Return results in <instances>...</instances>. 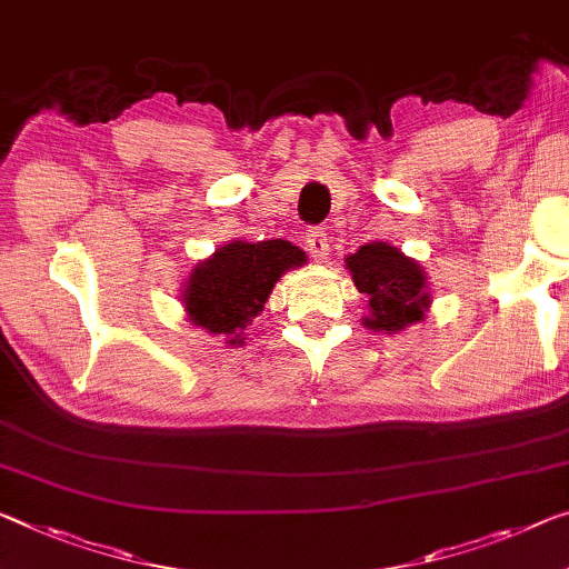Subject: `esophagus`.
<instances>
[{
  "instance_id": "1",
  "label": "esophagus",
  "mask_w": 569,
  "mask_h": 569,
  "mask_svg": "<svg viewBox=\"0 0 569 569\" xmlns=\"http://www.w3.org/2000/svg\"><path fill=\"white\" fill-rule=\"evenodd\" d=\"M308 251H310V254H312L315 259H318V261L328 259V251H330L328 233L322 231V229H312V231L308 233Z\"/></svg>"
}]
</instances>
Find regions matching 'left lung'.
Instances as JSON below:
<instances>
[{
  "mask_svg": "<svg viewBox=\"0 0 569 569\" xmlns=\"http://www.w3.org/2000/svg\"><path fill=\"white\" fill-rule=\"evenodd\" d=\"M346 269L356 290L366 295L369 315H363V326L373 333L391 336L425 320L432 292L417 259L387 241H371L346 257Z\"/></svg>",
  "mask_w": 569,
  "mask_h": 569,
  "instance_id": "left-lung-1",
  "label": "left lung"
}]
</instances>
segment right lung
Masks as SVG:
<instances>
[{"label":"right lung","mask_w":569,"mask_h":569,"mask_svg":"<svg viewBox=\"0 0 569 569\" xmlns=\"http://www.w3.org/2000/svg\"><path fill=\"white\" fill-rule=\"evenodd\" d=\"M308 264V254L284 239H236L200 259L182 282L180 305L193 328L241 348L264 312L279 277Z\"/></svg>","instance_id":"obj_1"}]
</instances>
